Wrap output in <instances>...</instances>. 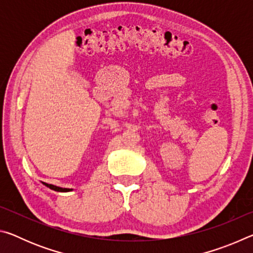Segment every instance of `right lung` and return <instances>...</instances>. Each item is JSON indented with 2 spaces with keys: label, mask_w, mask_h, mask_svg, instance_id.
Instances as JSON below:
<instances>
[{
  "label": "right lung",
  "mask_w": 253,
  "mask_h": 253,
  "mask_svg": "<svg viewBox=\"0 0 253 253\" xmlns=\"http://www.w3.org/2000/svg\"><path fill=\"white\" fill-rule=\"evenodd\" d=\"M42 183H43V185H45L46 187H49V188H51V190H53V191H57V192H70V191H72V188L59 187V186L52 185V184H48V183H44V182H42Z\"/></svg>",
  "instance_id": "add662e5"
}]
</instances>
